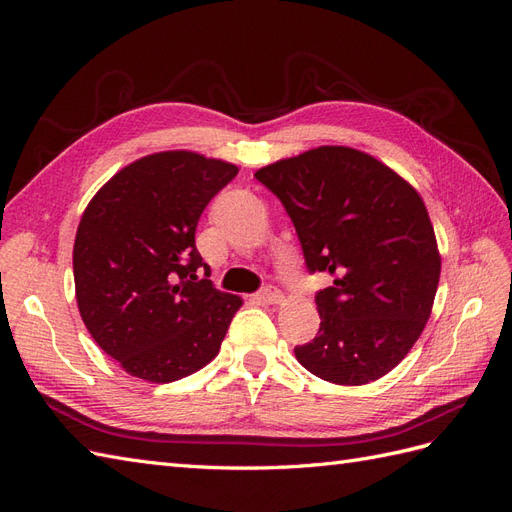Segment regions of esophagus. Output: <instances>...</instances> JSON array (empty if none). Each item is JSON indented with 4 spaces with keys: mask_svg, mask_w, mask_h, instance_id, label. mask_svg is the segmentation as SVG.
I'll use <instances>...</instances> for the list:
<instances>
[{
    "mask_svg": "<svg viewBox=\"0 0 512 512\" xmlns=\"http://www.w3.org/2000/svg\"><path fill=\"white\" fill-rule=\"evenodd\" d=\"M256 301L262 303V305H275V303L282 301V292L277 290V288H273V286H267V288H262L256 294Z\"/></svg>",
    "mask_w": 512,
    "mask_h": 512,
    "instance_id": "obj_1",
    "label": "esophagus"
}]
</instances>
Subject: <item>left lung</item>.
I'll return each mask as SVG.
<instances>
[{"mask_svg":"<svg viewBox=\"0 0 512 512\" xmlns=\"http://www.w3.org/2000/svg\"><path fill=\"white\" fill-rule=\"evenodd\" d=\"M254 177L282 200L307 269L333 275L316 294L318 335L294 348L297 361L344 386L389 374L421 337L440 282L421 194L374 156L342 145L277 160Z\"/></svg>","mask_w":512,"mask_h":512,"instance_id":"left-lung-1","label":"left lung"}]
</instances>
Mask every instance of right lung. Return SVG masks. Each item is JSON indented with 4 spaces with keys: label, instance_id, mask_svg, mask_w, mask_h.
Masks as SVG:
<instances>
[{
    "label": "right lung",
    "instance_id": "right-lung-1",
    "mask_svg": "<svg viewBox=\"0 0 512 512\" xmlns=\"http://www.w3.org/2000/svg\"><path fill=\"white\" fill-rule=\"evenodd\" d=\"M237 173L194 151H160L123 166L89 200L72 252L76 303L126 374L166 384L218 356L243 301L200 280L209 267L194 235Z\"/></svg>",
    "mask_w": 512,
    "mask_h": 512
}]
</instances>
